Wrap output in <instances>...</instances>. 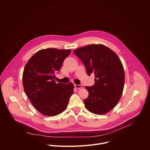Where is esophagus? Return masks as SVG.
I'll return each instance as SVG.
<instances>
[{"label":"esophagus","mask_w":150,"mask_h":150,"mask_svg":"<svg viewBox=\"0 0 150 150\" xmlns=\"http://www.w3.org/2000/svg\"><path fill=\"white\" fill-rule=\"evenodd\" d=\"M74 86L77 88H82V86L81 84H79V85L78 84H74Z\"/></svg>","instance_id":"34e87169"}]
</instances>
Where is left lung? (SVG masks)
Listing matches in <instances>:
<instances>
[{"label": "left lung", "instance_id": "1", "mask_svg": "<svg viewBox=\"0 0 150 150\" xmlns=\"http://www.w3.org/2000/svg\"><path fill=\"white\" fill-rule=\"evenodd\" d=\"M84 65L87 73L94 74L93 86H86V108L96 114H104L118 103L124 88L125 74L121 60L111 49L102 45H90L74 51Z\"/></svg>", "mask_w": 150, "mask_h": 150}]
</instances>
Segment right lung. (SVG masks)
Returning <instances> with one entry per match:
<instances>
[{"label": "right lung", "instance_id": "add662e5", "mask_svg": "<svg viewBox=\"0 0 150 150\" xmlns=\"http://www.w3.org/2000/svg\"><path fill=\"white\" fill-rule=\"evenodd\" d=\"M71 50L53 48L36 52L28 62L23 73L25 92L36 109L43 115L54 116L67 107L73 93L72 83L55 82L59 71Z\"/></svg>", "mask_w": 150, "mask_h": 150}]
</instances>
